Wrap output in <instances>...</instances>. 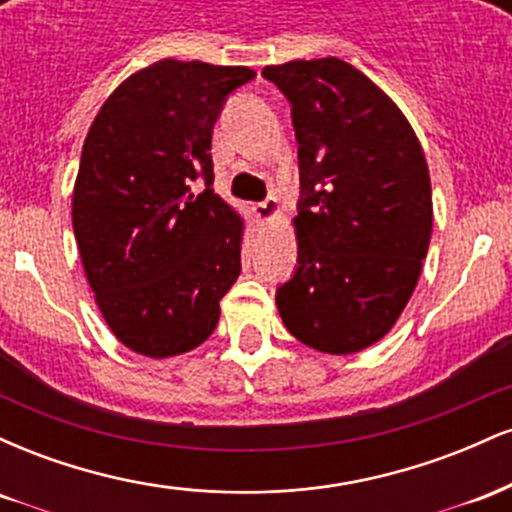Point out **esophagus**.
Returning a JSON list of instances; mask_svg holds the SVG:
<instances>
[{
  "label": "esophagus",
  "instance_id": "obj_1",
  "mask_svg": "<svg viewBox=\"0 0 512 512\" xmlns=\"http://www.w3.org/2000/svg\"><path fill=\"white\" fill-rule=\"evenodd\" d=\"M279 214H281V204H279V199H276V197H267L264 202L255 204V216L264 223L274 221Z\"/></svg>",
  "mask_w": 512,
  "mask_h": 512
}]
</instances>
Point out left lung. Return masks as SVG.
<instances>
[{
  "instance_id": "1",
  "label": "left lung",
  "mask_w": 512,
  "mask_h": 512,
  "mask_svg": "<svg viewBox=\"0 0 512 512\" xmlns=\"http://www.w3.org/2000/svg\"><path fill=\"white\" fill-rule=\"evenodd\" d=\"M262 76L291 103L301 170L298 267L276 308L310 349L356 354L392 330L419 281L433 228L424 149L349 62L293 60Z\"/></svg>"
}]
</instances>
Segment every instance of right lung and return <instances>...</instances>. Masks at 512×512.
Instances as JSON below:
<instances>
[{
    "label": "right lung",
    "mask_w": 512,
    "mask_h": 512,
    "mask_svg": "<svg viewBox=\"0 0 512 512\" xmlns=\"http://www.w3.org/2000/svg\"><path fill=\"white\" fill-rule=\"evenodd\" d=\"M248 67L161 60L110 93L86 134L72 223L108 327L149 358L216 330L240 274L243 219L214 195L211 132ZM208 185L199 196L191 180Z\"/></svg>",
    "instance_id": "1"
}]
</instances>
